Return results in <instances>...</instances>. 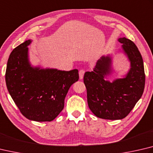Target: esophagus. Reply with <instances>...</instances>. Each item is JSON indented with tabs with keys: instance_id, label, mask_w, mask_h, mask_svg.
<instances>
[{
	"instance_id": "esophagus-1",
	"label": "esophagus",
	"mask_w": 153,
	"mask_h": 153,
	"mask_svg": "<svg viewBox=\"0 0 153 153\" xmlns=\"http://www.w3.org/2000/svg\"><path fill=\"white\" fill-rule=\"evenodd\" d=\"M84 73H85V71L84 70V69H80L79 71V76L80 79H82L83 78H84Z\"/></svg>"
}]
</instances>
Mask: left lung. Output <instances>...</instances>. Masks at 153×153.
Returning <instances> with one entry per match:
<instances>
[{
	"instance_id": "1",
	"label": "left lung",
	"mask_w": 153,
	"mask_h": 153,
	"mask_svg": "<svg viewBox=\"0 0 153 153\" xmlns=\"http://www.w3.org/2000/svg\"><path fill=\"white\" fill-rule=\"evenodd\" d=\"M118 41L130 63L126 76L112 82L105 79L112 72V57L108 55L102 56L94 70L84 76L89 108L97 117L107 120L126 117L140 99L145 84L143 60L137 47L125 37Z\"/></svg>"
}]
</instances>
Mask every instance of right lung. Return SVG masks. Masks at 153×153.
Wrapping results in <instances>:
<instances>
[{"mask_svg": "<svg viewBox=\"0 0 153 153\" xmlns=\"http://www.w3.org/2000/svg\"><path fill=\"white\" fill-rule=\"evenodd\" d=\"M31 42L30 39L25 41L11 52L5 74L7 87L25 117L50 122L63 109L69 88L79 79L78 70L33 67L27 48Z\"/></svg>", "mask_w": 153, "mask_h": 153, "instance_id": "add662e5", "label": "right lung"}]
</instances>
